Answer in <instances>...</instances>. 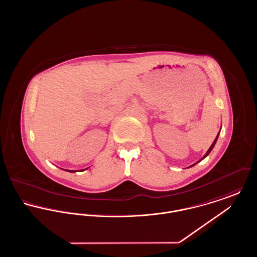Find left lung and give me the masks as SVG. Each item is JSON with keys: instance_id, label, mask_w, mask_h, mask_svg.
<instances>
[{"instance_id": "8db88e82", "label": "left lung", "mask_w": 257, "mask_h": 257, "mask_svg": "<svg viewBox=\"0 0 257 257\" xmlns=\"http://www.w3.org/2000/svg\"><path fill=\"white\" fill-rule=\"evenodd\" d=\"M218 137H219V134H218V136H217V137H216V139H215V141H214V142H213V144H212V146H211V147H210V148H209V149H208L207 153H206V154H205V155H204V157H203V158H202V159H204V158H205V157H206V156H207L208 154H209V153H210V152H211V150H212V149H213V147H214V146H215V144H216V142H217V140H218ZM202 159H201V160H202Z\"/></svg>"}]
</instances>
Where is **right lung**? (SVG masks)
I'll return each instance as SVG.
<instances>
[{
	"label": "right lung",
	"mask_w": 257,
	"mask_h": 257,
	"mask_svg": "<svg viewBox=\"0 0 257 257\" xmlns=\"http://www.w3.org/2000/svg\"><path fill=\"white\" fill-rule=\"evenodd\" d=\"M83 171H85V170H83ZM70 171V172H75L76 171Z\"/></svg>",
	"instance_id": "right-lung-1"
}]
</instances>
